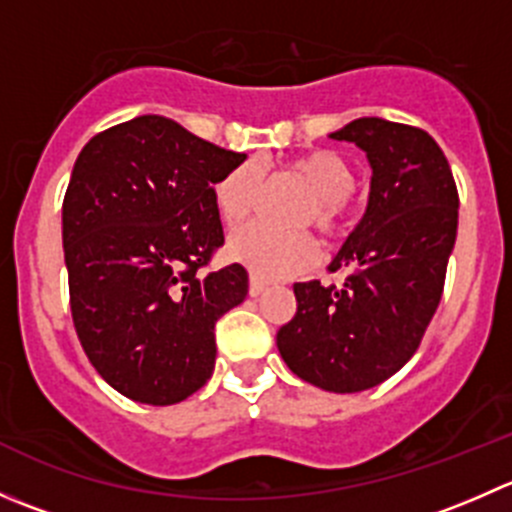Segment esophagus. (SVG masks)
<instances>
[{
  "label": "esophagus",
  "instance_id": "obj_1",
  "mask_svg": "<svg viewBox=\"0 0 512 512\" xmlns=\"http://www.w3.org/2000/svg\"><path fill=\"white\" fill-rule=\"evenodd\" d=\"M265 289H267V285L260 280V277H255V275L250 277V289H247V292H250V297H260Z\"/></svg>",
  "mask_w": 512,
  "mask_h": 512
}]
</instances>
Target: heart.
<instances>
[{
	"mask_svg": "<svg viewBox=\"0 0 512 512\" xmlns=\"http://www.w3.org/2000/svg\"><path fill=\"white\" fill-rule=\"evenodd\" d=\"M282 173L294 175L309 188V200L299 210V225H314L324 237H337L347 225V198L354 193V168L339 153L314 148L282 163ZM262 190L260 165L237 163L213 185V203L225 223H245L257 208ZM227 252L262 280H285L309 270L319 247L309 232H277L265 225H245L232 232Z\"/></svg>",
	"mask_w": 512,
	"mask_h": 512,
	"instance_id": "b5f03b06",
	"label": "heart"
}]
</instances>
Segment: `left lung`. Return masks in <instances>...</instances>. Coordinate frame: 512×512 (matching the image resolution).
Instances as JSON below:
<instances>
[{"label":"left lung","instance_id":"left-lung-1","mask_svg":"<svg viewBox=\"0 0 512 512\" xmlns=\"http://www.w3.org/2000/svg\"><path fill=\"white\" fill-rule=\"evenodd\" d=\"M332 138L366 151L369 208L332 262V272L347 277L294 285L297 312L277 332V349L307 384L354 394L416 354L441 302L458 190L446 156L421 128L356 118Z\"/></svg>","mask_w":512,"mask_h":512}]
</instances>
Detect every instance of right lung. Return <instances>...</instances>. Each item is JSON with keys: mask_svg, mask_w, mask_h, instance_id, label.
<instances>
[{"mask_svg": "<svg viewBox=\"0 0 512 512\" xmlns=\"http://www.w3.org/2000/svg\"><path fill=\"white\" fill-rule=\"evenodd\" d=\"M245 160L163 116L96 133L64 195V257L76 334L118 394L170 406L215 369V322L247 294V270H210L225 245L213 203Z\"/></svg>", "mask_w": 512, "mask_h": 512, "instance_id": "1", "label": "right lung"}]
</instances>
